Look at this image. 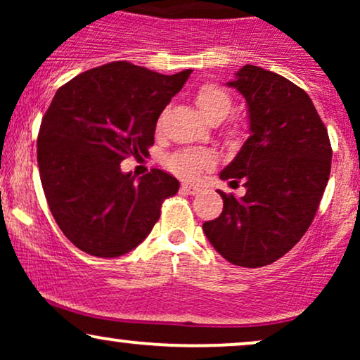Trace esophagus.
Listing matches in <instances>:
<instances>
[{"mask_svg":"<svg viewBox=\"0 0 360 360\" xmlns=\"http://www.w3.org/2000/svg\"><path fill=\"white\" fill-rule=\"evenodd\" d=\"M183 189L189 194H198L201 191V186L193 184V183H183Z\"/></svg>","mask_w":360,"mask_h":360,"instance_id":"esophagus-1","label":"esophagus"}]
</instances>
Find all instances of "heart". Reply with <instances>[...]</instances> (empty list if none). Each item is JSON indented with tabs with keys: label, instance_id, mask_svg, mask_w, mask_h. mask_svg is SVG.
Listing matches in <instances>:
<instances>
[{
	"label": "heart",
	"instance_id": "b5f03b06",
	"mask_svg": "<svg viewBox=\"0 0 360 360\" xmlns=\"http://www.w3.org/2000/svg\"><path fill=\"white\" fill-rule=\"evenodd\" d=\"M198 110L208 122H218L225 120L232 113L233 101L232 96L225 89L217 84H203L194 94ZM167 167L177 176L196 177L201 171L210 169L214 164L212 152L206 150H181L172 154L166 160Z\"/></svg>",
	"mask_w": 360,
	"mask_h": 360
}]
</instances>
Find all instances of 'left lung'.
Listing matches in <instances>:
<instances>
[{
  "label": "left lung",
  "mask_w": 360,
  "mask_h": 360,
  "mask_svg": "<svg viewBox=\"0 0 360 360\" xmlns=\"http://www.w3.org/2000/svg\"><path fill=\"white\" fill-rule=\"evenodd\" d=\"M235 76L226 84L245 98L250 137L220 177L242 179L245 194L218 191L223 212L203 223V232L229 262L262 267L291 250L311 225L328 183L332 147L303 89L250 64Z\"/></svg>",
  "instance_id": "1"
}]
</instances>
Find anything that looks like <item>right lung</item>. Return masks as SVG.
Listing matches in <instances>:
<instances>
[{"instance_id": "add662e5", "label": "right lung", "mask_w": 360, "mask_h": 360, "mask_svg": "<svg viewBox=\"0 0 360 360\" xmlns=\"http://www.w3.org/2000/svg\"><path fill=\"white\" fill-rule=\"evenodd\" d=\"M191 72L164 76L118 60L57 89L40 125L37 160L52 217L77 249L94 257L127 254L177 193L174 176L152 169L135 179L120 162L148 154L157 120Z\"/></svg>"}]
</instances>
